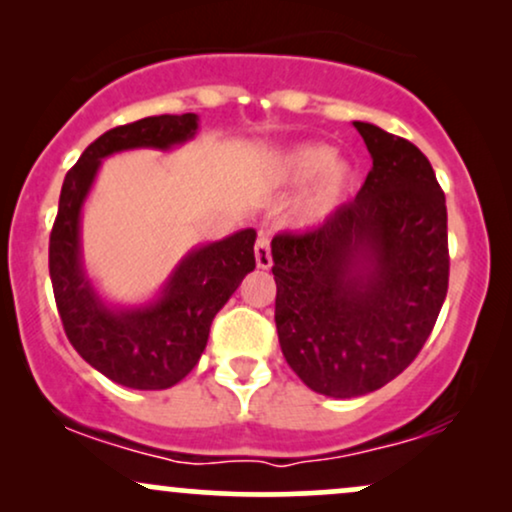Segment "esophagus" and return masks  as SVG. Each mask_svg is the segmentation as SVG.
<instances>
[{
    "instance_id": "34e87169",
    "label": "esophagus",
    "mask_w": 512,
    "mask_h": 512,
    "mask_svg": "<svg viewBox=\"0 0 512 512\" xmlns=\"http://www.w3.org/2000/svg\"><path fill=\"white\" fill-rule=\"evenodd\" d=\"M255 262L260 269L272 267V248H269V233L260 231L255 240Z\"/></svg>"
}]
</instances>
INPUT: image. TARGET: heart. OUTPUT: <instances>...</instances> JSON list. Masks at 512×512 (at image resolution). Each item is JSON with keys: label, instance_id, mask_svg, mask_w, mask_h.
<instances>
[{"label": "heart", "instance_id": "heart-1", "mask_svg": "<svg viewBox=\"0 0 512 512\" xmlns=\"http://www.w3.org/2000/svg\"><path fill=\"white\" fill-rule=\"evenodd\" d=\"M281 180L291 187L308 185L298 202V219L320 223L342 204L351 182V166L342 158H334L332 146L305 144L284 158Z\"/></svg>", "mask_w": 512, "mask_h": 512}]
</instances>
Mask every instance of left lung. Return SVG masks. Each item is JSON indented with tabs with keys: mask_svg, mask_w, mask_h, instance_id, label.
I'll return each instance as SVG.
<instances>
[{
	"mask_svg": "<svg viewBox=\"0 0 512 512\" xmlns=\"http://www.w3.org/2000/svg\"><path fill=\"white\" fill-rule=\"evenodd\" d=\"M373 168L358 195L272 240L276 332L310 390L361 397L419 356L448 293V209L428 158L354 122Z\"/></svg>",
	"mask_w": 512,
	"mask_h": 512,
	"instance_id": "obj_1",
	"label": "left lung"
}]
</instances>
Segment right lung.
I'll use <instances>...</instances> for the list:
<instances>
[{
	"label": "right lung",
	"instance_id": "obj_1",
	"mask_svg": "<svg viewBox=\"0 0 512 512\" xmlns=\"http://www.w3.org/2000/svg\"><path fill=\"white\" fill-rule=\"evenodd\" d=\"M197 132V115H156L101 134L62 182L50 233V279L62 327L79 356L132 390H166L197 366L214 315L255 269L252 228L182 257L161 296L139 308H110L81 262L79 221L105 156L127 149H170Z\"/></svg>",
	"mask_w": 512,
	"mask_h": 512
}]
</instances>
